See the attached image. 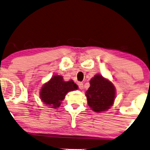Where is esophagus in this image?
<instances>
[{
	"label": "esophagus",
	"instance_id": "1",
	"mask_svg": "<svg viewBox=\"0 0 150 150\" xmlns=\"http://www.w3.org/2000/svg\"><path fill=\"white\" fill-rule=\"evenodd\" d=\"M77 84H78V86H79V89H80V90H83V83L78 82V83H77Z\"/></svg>",
	"mask_w": 150,
	"mask_h": 150
}]
</instances>
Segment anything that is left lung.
<instances>
[{"instance_id": "1", "label": "left lung", "mask_w": 150, "mask_h": 150, "mask_svg": "<svg viewBox=\"0 0 150 150\" xmlns=\"http://www.w3.org/2000/svg\"><path fill=\"white\" fill-rule=\"evenodd\" d=\"M85 95L90 108L99 113L112 106L116 98V88L110 79L96 74L90 80V87Z\"/></svg>"}]
</instances>
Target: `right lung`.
<instances>
[{
    "label": "right lung",
    "mask_w": 150,
    "mask_h": 150,
    "mask_svg": "<svg viewBox=\"0 0 150 150\" xmlns=\"http://www.w3.org/2000/svg\"><path fill=\"white\" fill-rule=\"evenodd\" d=\"M77 89L78 86L72 79L66 81L62 75L55 74L42 86L40 98L44 104L55 109L60 106L68 93Z\"/></svg>",
    "instance_id": "add662e5"
}]
</instances>
